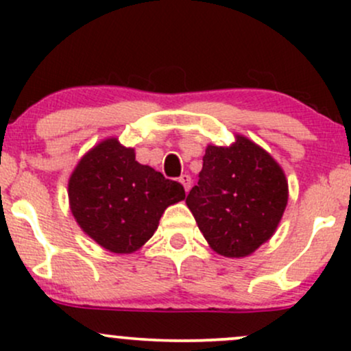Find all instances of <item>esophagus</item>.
<instances>
[{
  "mask_svg": "<svg viewBox=\"0 0 351 351\" xmlns=\"http://www.w3.org/2000/svg\"><path fill=\"white\" fill-rule=\"evenodd\" d=\"M180 183L184 186V191H189V188H191V176L184 173V175L180 176Z\"/></svg>",
  "mask_w": 351,
  "mask_h": 351,
  "instance_id": "obj_1",
  "label": "esophagus"
}]
</instances>
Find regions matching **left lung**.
<instances>
[{
  "mask_svg": "<svg viewBox=\"0 0 351 351\" xmlns=\"http://www.w3.org/2000/svg\"><path fill=\"white\" fill-rule=\"evenodd\" d=\"M287 198L282 168L267 152L237 135L229 147L206 148L186 204L213 251L244 257L274 234Z\"/></svg>",
  "mask_w": 351,
  "mask_h": 351,
  "instance_id": "left-lung-1",
  "label": "left lung"
}]
</instances>
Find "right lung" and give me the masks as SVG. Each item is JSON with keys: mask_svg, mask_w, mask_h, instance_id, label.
Segmentation results:
<instances>
[{"mask_svg": "<svg viewBox=\"0 0 351 351\" xmlns=\"http://www.w3.org/2000/svg\"><path fill=\"white\" fill-rule=\"evenodd\" d=\"M184 188L135 160L117 138L99 143L80 160L69 180V203L79 226L107 251L130 254L158 228Z\"/></svg>", "mask_w": 351, "mask_h": 351, "instance_id": "1", "label": "right lung"}]
</instances>
